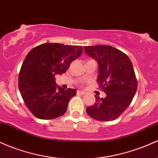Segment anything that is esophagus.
<instances>
[{
	"mask_svg": "<svg viewBox=\"0 0 158 158\" xmlns=\"http://www.w3.org/2000/svg\"><path fill=\"white\" fill-rule=\"evenodd\" d=\"M77 94H80V95H84L85 94V92L82 91H77Z\"/></svg>",
	"mask_w": 158,
	"mask_h": 158,
	"instance_id": "1",
	"label": "esophagus"
}]
</instances>
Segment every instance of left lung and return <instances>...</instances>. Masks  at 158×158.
<instances>
[{
    "label": "left lung",
    "mask_w": 158,
    "mask_h": 158,
    "mask_svg": "<svg viewBox=\"0 0 158 158\" xmlns=\"http://www.w3.org/2000/svg\"><path fill=\"white\" fill-rule=\"evenodd\" d=\"M84 50L98 64L97 81L106 98L95 95L94 104L86 109L88 115L101 121H113L129 106L137 89L131 60L124 52L110 46H85Z\"/></svg>",
    "instance_id": "left-lung-1"
}]
</instances>
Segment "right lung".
I'll return each instance as SVG.
<instances>
[{"mask_svg":"<svg viewBox=\"0 0 158 158\" xmlns=\"http://www.w3.org/2000/svg\"><path fill=\"white\" fill-rule=\"evenodd\" d=\"M82 52L80 46L44 43L29 52L19 75V88L25 105L40 119L49 120L65 113L76 90H65L55 81Z\"/></svg>","mask_w":158,"mask_h":158,"instance_id":"1","label":"right lung"}]
</instances>
